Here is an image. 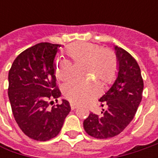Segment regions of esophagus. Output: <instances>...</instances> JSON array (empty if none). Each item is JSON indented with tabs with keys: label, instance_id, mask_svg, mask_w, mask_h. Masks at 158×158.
Instances as JSON below:
<instances>
[{
	"label": "esophagus",
	"instance_id": "obj_1",
	"mask_svg": "<svg viewBox=\"0 0 158 158\" xmlns=\"http://www.w3.org/2000/svg\"><path fill=\"white\" fill-rule=\"evenodd\" d=\"M70 107H71V109L72 110H74V109H76V108H77V105H76L75 103H70Z\"/></svg>",
	"mask_w": 158,
	"mask_h": 158
}]
</instances>
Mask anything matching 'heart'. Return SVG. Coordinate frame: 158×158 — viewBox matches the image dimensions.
Instances as JSON below:
<instances>
[{
    "instance_id": "heart-1",
    "label": "heart",
    "mask_w": 158,
    "mask_h": 158,
    "mask_svg": "<svg viewBox=\"0 0 158 158\" xmlns=\"http://www.w3.org/2000/svg\"><path fill=\"white\" fill-rule=\"evenodd\" d=\"M65 53L75 64L82 63V73L91 75L103 85L112 83L118 74V61L116 53L111 49L102 48L90 42H75L68 46ZM55 76L59 80L67 81L75 75L73 64L68 60H58ZM67 98L76 104H83L95 98L99 93V85L90 80L77 79L67 83L63 87Z\"/></svg>"
}]
</instances>
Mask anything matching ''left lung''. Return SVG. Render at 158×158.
Wrapping results in <instances>:
<instances>
[{"mask_svg": "<svg viewBox=\"0 0 158 158\" xmlns=\"http://www.w3.org/2000/svg\"><path fill=\"white\" fill-rule=\"evenodd\" d=\"M118 61V77L100 99V115L90 112L83 121L89 135L107 139L120 134L132 121L143 98V80L135 59L115 46Z\"/></svg>", "mask_w": 158, "mask_h": 158, "instance_id": "8db88e82", "label": "left lung"}]
</instances>
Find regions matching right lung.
I'll return each mask as SVG.
<instances>
[{"label": "right lung", "instance_id": "right-lung-1", "mask_svg": "<svg viewBox=\"0 0 158 158\" xmlns=\"http://www.w3.org/2000/svg\"><path fill=\"white\" fill-rule=\"evenodd\" d=\"M60 46L37 44L22 52L9 69L8 95L14 118L23 134L36 141L58 135L70 112L67 100L49 108L60 96L53 69Z\"/></svg>", "mask_w": 158, "mask_h": 158}]
</instances>
